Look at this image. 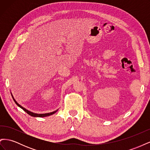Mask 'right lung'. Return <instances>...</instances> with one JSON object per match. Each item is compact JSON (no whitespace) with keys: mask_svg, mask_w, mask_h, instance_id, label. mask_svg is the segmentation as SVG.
<instances>
[{"mask_svg":"<svg viewBox=\"0 0 150 150\" xmlns=\"http://www.w3.org/2000/svg\"><path fill=\"white\" fill-rule=\"evenodd\" d=\"M11 95H12V98H13V101H14V102L16 103V104H17V105L18 106H19V107H20L21 109H22V110H23L25 112H26L27 113H28V115H29L31 116H33V117H46V116H51V115L54 114V113H56V112L58 111V110H57L54 111H53V112H48V113H45V114H38V113L33 112H31V111H29V110H26L25 108H24V107H22L21 105H20V104H19V103H17V102L15 100L14 98L13 97L12 93H11Z\"/></svg>","mask_w":150,"mask_h":150,"instance_id":"1","label":"right lung"}]
</instances>
